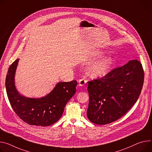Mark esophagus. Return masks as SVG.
<instances>
[{"instance_id":"1","label":"esophagus","mask_w":152,"mask_h":152,"mask_svg":"<svg viewBox=\"0 0 152 152\" xmlns=\"http://www.w3.org/2000/svg\"><path fill=\"white\" fill-rule=\"evenodd\" d=\"M87 82V80L85 79V78H82L79 80V85L80 86H83L85 85V83Z\"/></svg>"}]
</instances>
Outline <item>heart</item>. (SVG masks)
Instances as JSON below:
<instances>
[{
    "label": "heart",
    "instance_id": "obj_1",
    "mask_svg": "<svg viewBox=\"0 0 152 152\" xmlns=\"http://www.w3.org/2000/svg\"><path fill=\"white\" fill-rule=\"evenodd\" d=\"M110 63L109 59H104L91 64L88 69V75L92 77L104 75L107 71Z\"/></svg>",
    "mask_w": 152,
    "mask_h": 152
}]
</instances>
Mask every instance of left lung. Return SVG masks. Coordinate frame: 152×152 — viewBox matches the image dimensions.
<instances>
[{"label":"left lung","instance_id":"1","mask_svg":"<svg viewBox=\"0 0 152 152\" xmlns=\"http://www.w3.org/2000/svg\"><path fill=\"white\" fill-rule=\"evenodd\" d=\"M144 80L142 64L132 60L103 77L88 81V119L96 124L105 125L120 119L137 102Z\"/></svg>","mask_w":152,"mask_h":152}]
</instances>
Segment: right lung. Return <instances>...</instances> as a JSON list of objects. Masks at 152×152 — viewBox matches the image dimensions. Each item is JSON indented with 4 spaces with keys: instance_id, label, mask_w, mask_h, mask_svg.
Segmentation results:
<instances>
[{
    "instance_id": "1",
    "label": "right lung",
    "mask_w": 152,
    "mask_h": 152,
    "mask_svg": "<svg viewBox=\"0 0 152 152\" xmlns=\"http://www.w3.org/2000/svg\"><path fill=\"white\" fill-rule=\"evenodd\" d=\"M19 59L8 69L5 80L7 94L11 107L19 118L30 125L46 126L59 120L68 101L75 94L77 81L58 83L53 91L41 99L20 96L15 86V74Z\"/></svg>"
}]
</instances>
